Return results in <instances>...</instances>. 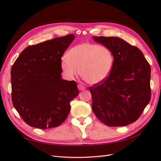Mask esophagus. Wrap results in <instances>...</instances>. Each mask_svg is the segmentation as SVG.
<instances>
[{
    "label": "esophagus",
    "instance_id": "34e87169",
    "mask_svg": "<svg viewBox=\"0 0 161 161\" xmlns=\"http://www.w3.org/2000/svg\"><path fill=\"white\" fill-rule=\"evenodd\" d=\"M78 89H79L80 91H83L86 89V87L84 85H82V84H79L78 85Z\"/></svg>",
    "mask_w": 161,
    "mask_h": 161
}]
</instances>
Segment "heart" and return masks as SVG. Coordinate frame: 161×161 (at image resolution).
Segmentation results:
<instances>
[{"label":"heart","instance_id":"1","mask_svg":"<svg viewBox=\"0 0 161 161\" xmlns=\"http://www.w3.org/2000/svg\"><path fill=\"white\" fill-rule=\"evenodd\" d=\"M114 64V56L106 46L91 43L78 44L67 52L61 60V69L67 79L79 75L86 82L96 85L105 80Z\"/></svg>","mask_w":161,"mask_h":161}]
</instances>
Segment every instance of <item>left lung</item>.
<instances>
[{"label":"left lung","instance_id":"1","mask_svg":"<svg viewBox=\"0 0 161 161\" xmlns=\"http://www.w3.org/2000/svg\"><path fill=\"white\" fill-rule=\"evenodd\" d=\"M111 50L114 64L105 80L89 87L92 109L108 126L134 122L150 102V66L137 47L116 37H92Z\"/></svg>","mask_w":161,"mask_h":161}]
</instances>
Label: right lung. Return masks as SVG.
I'll use <instances>...</instances> for the list:
<instances>
[{
    "instance_id": "right-lung-1",
    "label": "right lung",
    "mask_w": 161,
    "mask_h": 161,
    "mask_svg": "<svg viewBox=\"0 0 161 161\" xmlns=\"http://www.w3.org/2000/svg\"><path fill=\"white\" fill-rule=\"evenodd\" d=\"M75 37L70 34L28 46L11 68L13 106L31 127L59 126L79 94L75 81L61 79V58Z\"/></svg>"
}]
</instances>
